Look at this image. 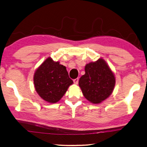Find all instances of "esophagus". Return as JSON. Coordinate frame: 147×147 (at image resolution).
<instances>
[{"mask_svg":"<svg viewBox=\"0 0 147 147\" xmlns=\"http://www.w3.org/2000/svg\"><path fill=\"white\" fill-rule=\"evenodd\" d=\"M78 82H79V79L78 78H76V79L74 80V82L75 84H78Z\"/></svg>","mask_w":147,"mask_h":147,"instance_id":"34e87169","label":"esophagus"}]
</instances>
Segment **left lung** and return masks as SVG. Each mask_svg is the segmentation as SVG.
Here are the masks:
<instances>
[{
	"label": "left lung",
	"mask_w": 147,
	"mask_h": 147,
	"mask_svg": "<svg viewBox=\"0 0 147 147\" xmlns=\"http://www.w3.org/2000/svg\"><path fill=\"white\" fill-rule=\"evenodd\" d=\"M84 70L85 74L79 81L83 95L91 103H101L114 90L116 83L115 74L102 58L88 63Z\"/></svg>",
	"instance_id": "1"
}]
</instances>
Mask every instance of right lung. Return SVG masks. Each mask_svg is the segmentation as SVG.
<instances>
[{
    "label": "right lung",
    "instance_id": "right-lung-1",
    "mask_svg": "<svg viewBox=\"0 0 147 147\" xmlns=\"http://www.w3.org/2000/svg\"><path fill=\"white\" fill-rule=\"evenodd\" d=\"M35 90L43 100L51 104L59 102L74 83L66 66L49 57L35 70Z\"/></svg>",
    "mask_w": 147,
    "mask_h": 147
}]
</instances>
